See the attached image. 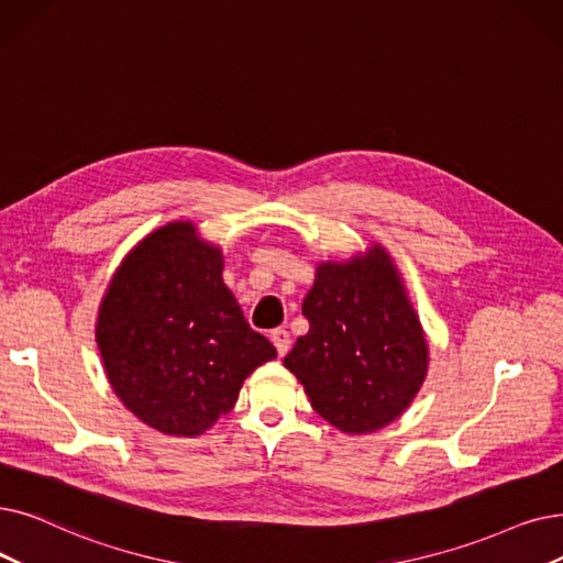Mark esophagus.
I'll return each instance as SVG.
<instances>
[{
    "mask_svg": "<svg viewBox=\"0 0 563 563\" xmlns=\"http://www.w3.org/2000/svg\"><path fill=\"white\" fill-rule=\"evenodd\" d=\"M272 340H274V345H276L278 354H280V356H285V354H287V350H289V345H291V338H289V333H287L285 329H276V331H272Z\"/></svg>",
    "mask_w": 563,
    "mask_h": 563,
    "instance_id": "obj_1",
    "label": "esophagus"
}]
</instances>
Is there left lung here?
Here are the masks:
<instances>
[{
  "mask_svg": "<svg viewBox=\"0 0 563 563\" xmlns=\"http://www.w3.org/2000/svg\"><path fill=\"white\" fill-rule=\"evenodd\" d=\"M308 333L285 356L312 409L345 434L394 423L428 375V340L394 257L379 243L320 262L301 306Z\"/></svg>",
  "mask_w": 563,
  "mask_h": 563,
  "instance_id": "left-lung-1",
  "label": "left lung"
}]
</instances>
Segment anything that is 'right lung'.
<instances>
[{
	"label": "right lung",
	"mask_w": 563,
	"mask_h": 563,
	"mask_svg": "<svg viewBox=\"0 0 563 563\" xmlns=\"http://www.w3.org/2000/svg\"><path fill=\"white\" fill-rule=\"evenodd\" d=\"M223 251L190 221L146 234L121 260L96 317L117 398L150 428L198 437L234 407L276 347L243 320Z\"/></svg>",
	"instance_id": "right-lung-1"
}]
</instances>
